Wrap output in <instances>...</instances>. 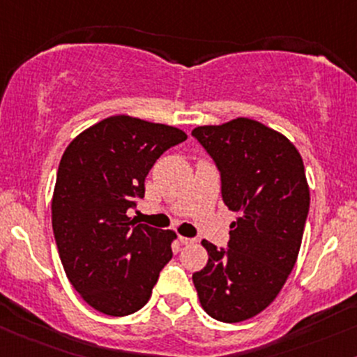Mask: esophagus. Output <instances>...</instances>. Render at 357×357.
<instances>
[{
  "instance_id": "obj_1",
  "label": "esophagus",
  "mask_w": 357,
  "mask_h": 357,
  "mask_svg": "<svg viewBox=\"0 0 357 357\" xmlns=\"http://www.w3.org/2000/svg\"><path fill=\"white\" fill-rule=\"evenodd\" d=\"M179 242H181L183 245H190V244H195V238H190V237H183V236H179Z\"/></svg>"
}]
</instances>
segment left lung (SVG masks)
Segmentation results:
<instances>
[{
	"instance_id": "obj_1",
	"label": "left lung",
	"mask_w": 357,
	"mask_h": 357,
	"mask_svg": "<svg viewBox=\"0 0 357 357\" xmlns=\"http://www.w3.org/2000/svg\"><path fill=\"white\" fill-rule=\"evenodd\" d=\"M191 134L220 171L223 203L238 213L229 249L202 241L208 262L193 283L203 310L237 324L269 307L295 266L310 206L305 166L287 137L244 116Z\"/></svg>"
}]
</instances>
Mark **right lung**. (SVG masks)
<instances>
[{"instance_id":"1","label":"right lung","mask_w":357,"mask_h":357,"mask_svg":"<svg viewBox=\"0 0 357 357\" xmlns=\"http://www.w3.org/2000/svg\"><path fill=\"white\" fill-rule=\"evenodd\" d=\"M179 128L115 115L81 132L62 154L52 197V229L62 266L89 307L132 315L151 298L171 261L172 230L128 217L144 198L149 171L186 140Z\"/></svg>"}]
</instances>
